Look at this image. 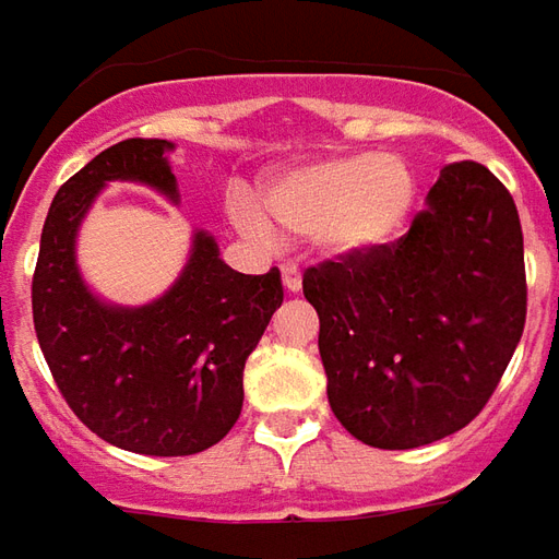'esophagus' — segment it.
I'll return each mask as SVG.
<instances>
[{"mask_svg":"<svg viewBox=\"0 0 559 559\" xmlns=\"http://www.w3.org/2000/svg\"><path fill=\"white\" fill-rule=\"evenodd\" d=\"M283 286H286L288 295H298L301 292V273H298V267H292V264L283 267Z\"/></svg>","mask_w":559,"mask_h":559,"instance_id":"34e87169","label":"esophagus"}]
</instances>
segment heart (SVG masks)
<instances>
[{
    "instance_id": "b5f03b06",
    "label": "heart",
    "mask_w": 559,
    "mask_h": 559,
    "mask_svg": "<svg viewBox=\"0 0 559 559\" xmlns=\"http://www.w3.org/2000/svg\"><path fill=\"white\" fill-rule=\"evenodd\" d=\"M417 203V176L399 155H337L276 169L258 205L230 198L234 225L252 240H313L331 261H361L399 240Z\"/></svg>"
}]
</instances>
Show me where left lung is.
<instances>
[{
  "label": "left lung",
  "instance_id": "1",
  "mask_svg": "<svg viewBox=\"0 0 559 559\" xmlns=\"http://www.w3.org/2000/svg\"><path fill=\"white\" fill-rule=\"evenodd\" d=\"M329 404L346 432L411 450L460 432L506 374L526 322L518 206L490 169H441L407 237L304 276Z\"/></svg>",
  "mask_w": 559,
  "mask_h": 559
}]
</instances>
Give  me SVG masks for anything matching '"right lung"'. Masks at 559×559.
Wrapping results in <instances>:
<instances>
[{
    "label": "right lung",
    "mask_w": 559,
    "mask_h": 559,
    "mask_svg": "<svg viewBox=\"0 0 559 559\" xmlns=\"http://www.w3.org/2000/svg\"><path fill=\"white\" fill-rule=\"evenodd\" d=\"M167 140H124L84 164L53 198L33 276V322L75 417L103 441L145 456L218 444L242 411V368L283 304L280 271L237 273L210 230L155 301L111 304L79 267V230L109 182H136L179 203Z\"/></svg>",
    "instance_id": "1"
}]
</instances>
